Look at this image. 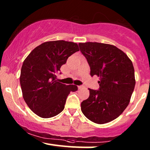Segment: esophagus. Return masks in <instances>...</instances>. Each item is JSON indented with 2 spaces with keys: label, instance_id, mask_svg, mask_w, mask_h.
I'll return each mask as SVG.
<instances>
[{
  "label": "esophagus",
  "instance_id": "34e87169",
  "mask_svg": "<svg viewBox=\"0 0 150 150\" xmlns=\"http://www.w3.org/2000/svg\"><path fill=\"white\" fill-rule=\"evenodd\" d=\"M84 88H85V87H84V86H82V85L78 86V89H84Z\"/></svg>",
  "mask_w": 150,
  "mask_h": 150
}]
</instances>
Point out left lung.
<instances>
[{"mask_svg": "<svg viewBox=\"0 0 150 150\" xmlns=\"http://www.w3.org/2000/svg\"><path fill=\"white\" fill-rule=\"evenodd\" d=\"M79 47L88 62L91 76L100 77L99 89H89V98L81 103L82 112L94 123H108L130 102L135 85L133 65L123 51L111 44L79 43Z\"/></svg>", "mask_w": 150, "mask_h": 150, "instance_id": "8db88e82", "label": "left lung"}]
</instances>
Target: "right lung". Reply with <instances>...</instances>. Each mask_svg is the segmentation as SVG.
Returning <instances> with one entry per match:
<instances>
[{
	"instance_id": "1",
	"label": "right lung",
	"mask_w": 150,
	"mask_h": 150,
	"mask_svg": "<svg viewBox=\"0 0 150 150\" xmlns=\"http://www.w3.org/2000/svg\"><path fill=\"white\" fill-rule=\"evenodd\" d=\"M79 50L76 43L52 41L37 46L25 58L20 77L22 95L37 116L48 118L58 115L64 109L70 92L77 90L76 85L58 82L56 75Z\"/></svg>"
}]
</instances>
